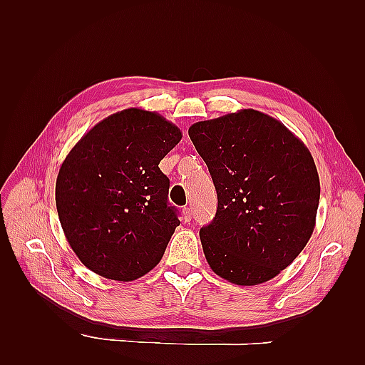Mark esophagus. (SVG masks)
I'll use <instances>...</instances> for the list:
<instances>
[{
    "instance_id": "1",
    "label": "esophagus",
    "mask_w": 365,
    "mask_h": 365,
    "mask_svg": "<svg viewBox=\"0 0 365 365\" xmlns=\"http://www.w3.org/2000/svg\"><path fill=\"white\" fill-rule=\"evenodd\" d=\"M182 217H184V222H190L192 220V208L190 207L182 208Z\"/></svg>"
}]
</instances>
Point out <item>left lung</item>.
I'll return each instance as SVG.
<instances>
[{
  "label": "left lung",
  "mask_w": 365,
  "mask_h": 365,
  "mask_svg": "<svg viewBox=\"0 0 365 365\" xmlns=\"http://www.w3.org/2000/svg\"><path fill=\"white\" fill-rule=\"evenodd\" d=\"M189 137L217 192L213 222L200 231L210 268L239 286L274 279L314 233L319 178L311 152L256 109L197 121Z\"/></svg>",
  "instance_id": "8db88e82"
}]
</instances>
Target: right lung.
I'll return each instance as SVG.
<instances>
[{"label":"right lung","instance_id":"1","mask_svg":"<svg viewBox=\"0 0 365 365\" xmlns=\"http://www.w3.org/2000/svg\"><path fill=\"white\" fill-rule=\"evenodd\" d=\"M182 132L158 113L128 108L76 143L56 180L63 235L88 269L132 282L160 263L175 228L169 178L158 164Z\"/></svg>","mask_w":365,"mask_h":365}]
</instances>
